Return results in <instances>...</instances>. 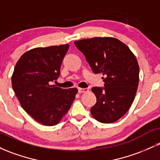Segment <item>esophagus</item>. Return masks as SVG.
Instances as JSON below:
<instances>
[{"instance_id":"1","label":"esophagus","mask_w":160,"mask_h":160,"mask_svg":"<svg viewBox=\"0 0 160 160\" xmlns=\"http://www.w3.org/2000/svg\"><path fill=\"white\" fill-rule=\"evenodd\" d=\"M78 91L80 93H83V92H89V89H86V88H79Z\"/></svg>"}]
</instances>
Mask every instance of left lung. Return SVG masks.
<instances>
[{
	"instance_id": "left-lung-1",
	"label": "left lung",
	"mask_w": 160,
	"mask_h": 160,
	"mask_svg": "<svg viewBox=\"0 0 160 160\" xmlns=\"http://www.w3.org/2000/svg\"><path fill=\"white\" fill-rule=\"evenodd\" d=\"M95 74L104 75V87H93L97 98L91 113L98 122H114L132 106L139 82V65L128 46L114 38L75 41Z\"/></svg>"
}]
</instances>
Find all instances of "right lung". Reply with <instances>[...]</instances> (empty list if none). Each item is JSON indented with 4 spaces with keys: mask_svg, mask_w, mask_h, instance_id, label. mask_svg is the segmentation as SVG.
Returning a JSON list of instances; mask_svg holds the SVG:
<instances>
[{
    "mask_svg": "<svg viewBox=\"0 0 160 160\" xmlns=\"http://www.w3.org/2000/svg\"><path fill=\"white\" fill-rule=\"evenodd\" d=\"M69 44L38 47L20 57L12 73V86L20 104L40 124L57 125L71 108L77 88L64 89L52 85Z\"/></svg>",
    "mask_w": 160,
    "mask_h": 160,
    "instance_id": "1",
    "label": "right lung"
}]
</instances>
